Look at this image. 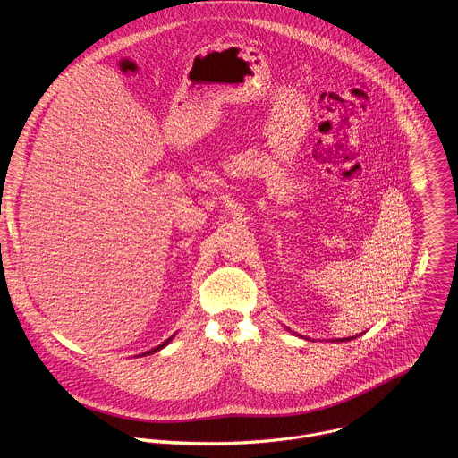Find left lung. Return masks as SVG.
Segmentation results:
<instances>
[{
    "instance_id": "left-lung-1",
    "label": "left lung",
    "mask_w": 458,
    "mask_h": 458,
    "mask_svg": "<svg viewBox=\"0 0 458 458\" xmlns=\"http://www.w3.org/2000/svg\"><path fill=\"white\" fill-rule=\"evenodd\" d=\"M352 339H353V337H348V339H337V341H341V343L344 341V343H346V341H352Z\"/></svg>"
}]
</instances>
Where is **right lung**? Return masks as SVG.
<instances>
[{
	"label": "right lung",
	"mask_w": 458,
	"mask_h": 458,
	"mask_svg": "<svg viewBox=\"0 0 458 458\" xmlns=\"http://www.w3.org/2000/svg\"><path fill=\"white\" fill-rule=\"evenodd\" d=\"M174 337H175V334H174V335H172V337H168V339H166V341H165V343H161V344H159V346H156V348H152V350H148V352H145V353H141V355H152V353H156V352H159V350H163V348H165V346H168V344H170V341H172V339H174Z\"/></svg>",
	"instance_id": "obj_1"
}]
</instances>
